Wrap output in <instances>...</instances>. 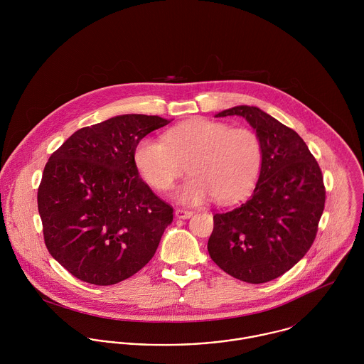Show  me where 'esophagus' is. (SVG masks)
<instances>
[{"instance_id": "1", "label": "esophagus", "mask_w": 364, "mask_h": 364, "mask_svg": "<svg viewBox=\"0 0 364 364\" xmlns=\"http://www.w3.org/2000/svg\"><path fill=\"white\" fill-rule=\"evenodd\" d=\"M175 215L178 217V218H191L192 215H193V211H191V210H185V208H176L175 210Z\"/></svg>"}]
</instances>
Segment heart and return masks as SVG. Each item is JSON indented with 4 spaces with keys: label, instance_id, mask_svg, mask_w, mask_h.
Segmentation results:
<instances>
[{
    "label": "heart",
    "instance_id": "obj_1",
    "mask_svg": "<svg viewBox=\"0 0 364 364\" xmlns=\"http://www.w3.org/2000/svg\"><path fill=\"white\" fill-rule=\"evenodd\" d=\"M134 161L144 181L158 192L169 191L188 165L192 175L175 193L181 203L200 205L214 198L220 205H230L255 186L262 147L250 129L193 117L169 129L165 141L140 140Z\"/></svg>",
    "mask_w": 364,
    "mask_h": 364
}]
</instances>
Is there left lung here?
Here are the masks:
<instances>
[{
  "mask_svg": "<svg viewBox=\"0 0 364 364\" xmlns=\"http://www.w3.org/2000/svg\"><path fill=\"white\" fill-rule=\"evenodd\" d=\"M242 116L262 147L259 179L250 200L213 215L210 258L247 283L270 282L311 248L325 206L321 168L304 140L255 106H235L215 117Z\"/></svg>",
  "mask_w": 364,
  "mask_h": 364,
  "instance_id": "1",
  "label": "left lung"
}]
</instances>
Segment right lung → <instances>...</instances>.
Masks as SVG:
<instances>
[{"mask_svg": "<svg viewBox=\"0 0 364 364\" xmlns=\"http://www.w3.org/2000/svg\"><path fill=\"white\" fill-rule=\"evenodd\" d=\"M168 123L114 116L77 130L49 158L38 189L45 244L77 279L116 284L154 257L173 208L139 176L134 151Z\"/></svg>", "mask_w": 364, "mask_h": 364, "instance_id": "1", "label": "right lung"}]
</instances>
